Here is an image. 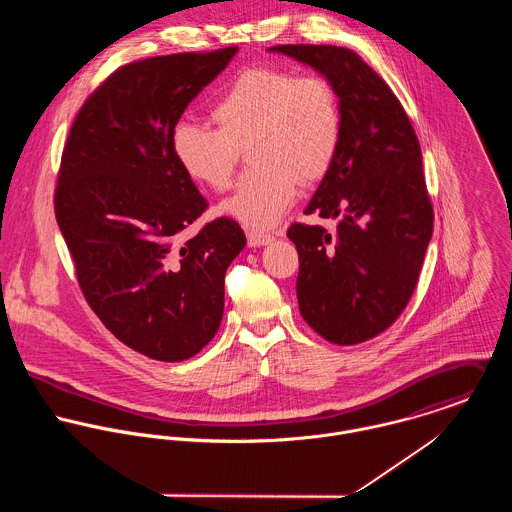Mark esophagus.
I'll use <instances>...</instances> for the list:
<instances>
[{
  "instance_id": "34e87169",
  "label": "esophagus",
  "mask_w": 512,
  "mask_h": 512,
  "mask_svg": "<svg viewBox=\"0 0 512 512\" xmlns=\"http://www.w3.org/2000/svg\"><path fill=\"white\" fill-rule=\"evenodd\" d=\"M248 244L250 246H266V244H270L272 240H274V236L272 234H266V232H256V230H250L248 234Z\"/></svg>"
}]
</instances>
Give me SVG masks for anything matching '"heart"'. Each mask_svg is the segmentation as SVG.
Returning <instances> with one entry per match:
<instances>
[{
  "mask_svg": "<svg viewBox=\"0 0 512 512\" xmlns=\"http://www.w3.org/2000/svg\"><path fill=\"white\" fill-rule=\"evenodd\" d=\"M215 128L179 122L171 149L181 169L217 193L230 187L240 149L250 169L222 211L246 226L268 228L292 207L299 183L311 185L333 165L343 116L333 84L321 74L254 67L238 74L211 106Z\"/></svg>",
  "mask_w": 512,
  "mask_h": 512,
  "instance_id": "b5f03b06",
  "label": "heart"
}]
</instances>
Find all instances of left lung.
<instances>
[{"label": "left lung", "instance_id": "8db88e82", "mask_svg": "<svg viewBox=\"0 0 512 512\" xmlns=\"http://www.w3.org/2000/svg\"><path fill=\"white\" fill-rule=\"evenodd\" d=\"M272 51L325 74L343 116L337 157L305 215L335 219V232L293 222L301 317L335 345L386 331L416 290L434 232L422 149L390 86L351 49L278 45Z\"/></svg>", "mask_w": 512, "mask_h": 512}]
</instances>
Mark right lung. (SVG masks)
I'll list each match as a JSON object with an SVG mask.
<instances>
[{
  "instance_id": "obj_1",
  "label": "right lung",
  "mask_w": 512,
  "mask_h": 512,
  "mask_svg": "<svg viewBox=\"0 0 512 512\" xmlns=\"http://www.w3.org/2000/svg\"><path fill=\"white\" fill-rule=\"evenodd\" d=\"M238 49L128 63L82 104L61 157L55 217L90 309L155 361L197 355L217 333L224 274L246 244L236 220L183 232L207 201L177 163L171 134Z\"/></svg>"
}]
</instances>
